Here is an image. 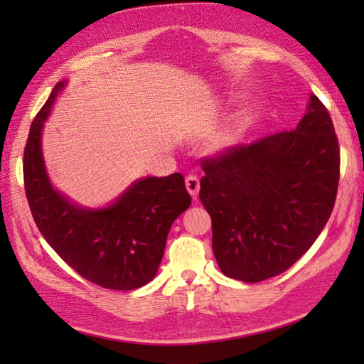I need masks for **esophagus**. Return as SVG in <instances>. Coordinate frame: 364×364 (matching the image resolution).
Returning a JSON list of instances; mask_svg holds the SVG:
<instances>
[{"label":"esophagus","mask_w":364,"mask_h":364,"mask_svg":"<svg viewBox=\"0 0 364 364\" xmlns=\"http://www.w3.org/2000/svg\"><path fill=\"white\" fill-rule=\"evenodd\" d=\"M186 189L189 191V194L193 196V199H197V194H199V189H200L199 176L188 175L186 176Z\"/></svg>","instance_id":"1"}]
</instances>
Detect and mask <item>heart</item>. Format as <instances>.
<instances>
[{
    "mask_svg": "<svg viewBox=\"0 0 364 364\" xmlns=\"http://www.w3.org/2000/svg\"><path fill=\"white\" fill-rule=\"evenodd\" d=\"M234 141H236V133L225 132V133L217 134V136L212 139V146H213V149H221V147H226V146L232 144Z\"/></svg>",
    "mask_w": 364,
    "mask_h": 364,
    "instance_id": "obj_1",
    "label": "heart"
}]
</instances>
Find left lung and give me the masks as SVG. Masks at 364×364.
Listing matches in <instances>:
<instances>
[{
  "instance_id": "1",
  "label": "left lung",
  "mask_w": 364,
  "mask_h": 364,
  "mask_svg": "<svg viewBox=\"0 0 364 364\" xmlns=\"http://www.w3.org/2000/svg\"><path fill=\"white\" fill-rule=\"evenodd\" d=\"M200 165L220 269L260 282L291 268L321 234L336 204L341 149L328 109L311 95L295 130L230 146Z\"/></svg>"
}]
</instances>
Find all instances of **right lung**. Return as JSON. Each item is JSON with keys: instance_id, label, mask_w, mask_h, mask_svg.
Wrapping results in <instances>:
<instances>
[{"instance_id": "add662e5", "label": "right lung", "mask_w": 364, "mask_h": 364, "mask_svg": "<svg viewBox=\"0 0 364 364\" xmlns=\"http://www.w3.org/2000/svg\"><path fill=\"white\" fill-rule=\"evenodd\" d=\"M51 96L30 125L23 149V186L43 237L82 278L114 291H133L154 279L170 226L191 205L181 173L139 180L102 210H85L53 189L41 156V128Z\"/></svg>"}]
</instances>
